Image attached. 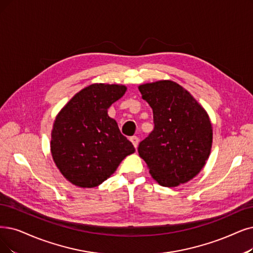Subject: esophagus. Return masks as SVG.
Masks as SVG:
<instances>
[{
	"label": "esophagus",
	"mask_w": 253,
	"mask_h": 253,
	"mask_svg": "<svg viewBox=\"0 0 253 253\" xmlns=\"http://www.w3.org/2000/svg\"><path fill=\"white\" fill-rule=\"evenodd\" d=\"M129 140H130V142L133 143V145L135 146V147H137L138 146V143H139V138L137 137V136H132L129 138Z\"/></svg>",
	"instance_id": "obj_1"
}]
</instances>
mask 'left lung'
Here are the masks:
<instances>
[{
	"label": "left lung",
	"instance_id": "left-lung-1",
	"mask_svg": "<svg viewBox=\"0 0 253 253\" xmlns=\"http://www.w3.org/2000/svg\"><path fill=\"white\" fill-rule=\"evenodd\" d=\"M153 109L155 127L138 146L161 186L176 187L195 177L209 159L213 129L206 110L172 81L139 86Z\"/></svg>",
	"mask_w": 253,
	"mask_h": 253
}]
</instances>
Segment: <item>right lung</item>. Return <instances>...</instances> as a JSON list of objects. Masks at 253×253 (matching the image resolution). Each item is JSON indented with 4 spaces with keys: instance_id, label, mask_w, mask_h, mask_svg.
Wrapping results in <instances>:
<instances>
[{
    "instance_id": "1",
    "label": "right lung",
    "mask_w": 253,
    "mask_h": 253,
    "mask_svg": "<svg viewBox=\"0 0 253 253\" xmlns=\"http://www.w3.org/2000/svg\"><path fill=\"white\" fill-rule=\"evenodd\" d=\"M126 87L92 84L78 92L57 115L50 151L60 172L81 188H93L112 175L133 154L132 142L120 133L108 109Z\"/></svg>"
}]
</instances>
